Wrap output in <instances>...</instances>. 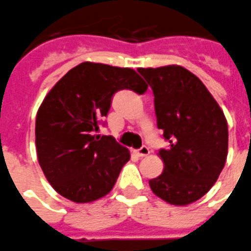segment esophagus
<instances>
[{"instance_id": "1", "label": "esophagus", "mask_w": 251, "mask_h": 251, "mask_svg": "<svg viewBox=\"0 0 251 251\" xmlns=\"http://www.w3.org/2000/svg\"><path fill=\"white\" fill-rule=\"evenodd\" d=\"M136 153H137V156L144 157V156H148L149 153H150V150H149L148 146H141L139 150H136Z\"/></svg>"}]
</instances>
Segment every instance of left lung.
<instances>
[{"label":"left lung","instance_id":"8db88e82","mask_svg":"<svg viewBox=\"0 0 251 251\" xmlns=\"http://www.w3.org/2000/svg\"><path fill=\"white\" fill-rule=\"evenodd\" d=\"M153 92L157 127L168 149L164 171L149 181L169 204H191L211 189L227 156V123L204 83L181 66L137 69Z\"/></svg>","mask_w":251,"mask_h":251}]
</instances>
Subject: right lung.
I'll list each match as a JSON object with an SVG mask.
<instances>
[{"label":"right lung","mask_w":251,"mask_h":251,"mask_svg":"<svg viewBox=\"0 0 251 251\" xmlns=\"http://www.w3.org/2000/svg\"><path fill=\"white\" fill-rule=\"evenodd\" d=\"M144 94L132 69L82 62L61 78L36 116V149L46 179L60 195L91 202L109 194L130 152L112 136L95 132L120 90Z\"/></svg>","instance_id":"add662e5"}]
</instances>
